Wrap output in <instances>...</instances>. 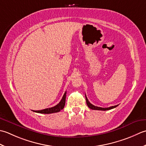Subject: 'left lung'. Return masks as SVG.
<instances>
[{
    "instance_id": "1",
    "label": "left lung",
    "mask_w": 146,
    "mask_h": 146,
    "mask_svg": "<svg viewBox=\"0 0 146 146\" xmlns=\"http://www.w3.org/2000/svg\"><path fill=\"white\" fill-rule=\"evenodd\" d=\"M86 103H87V105L89 108L92 109V110H103V111L109 110L116 108V107L118 106V105H115V106H112L110 107H108V108H102V107H98V106H96L93 105H92V104L88 101L86 96Z\"/></svg>"
}]
</instances>
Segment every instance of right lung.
<instances>
[{"instance_id":"add662e5","label":"right lung","mask_w":146,"mask_h":146,"mask_svg":"<svg viewBox=\"0 0 146 146\" xmlns=\"http://www.w3.org/2000/svg\"><path fill=\"white\" fill-rule=\"evenodd\" d=\"M65 98H66V92L64 93L60 102H59V103H58L56 106L52 107V108L41 110H38V111L33 110V111L36 113H43V114H50V113H53L58 112L64 108L65 104Z\"/></svg>"}]
</instances>
